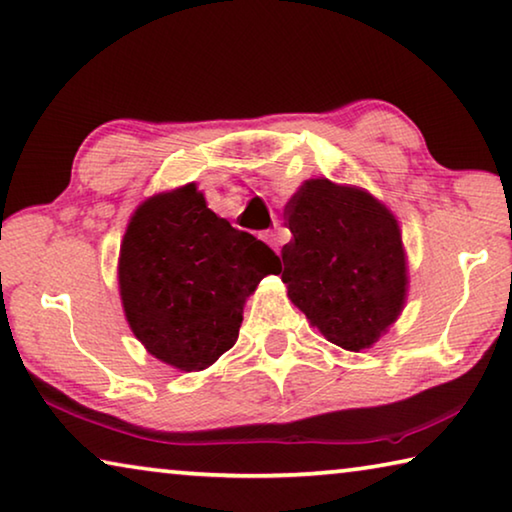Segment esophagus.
Instances as JSON below:
<instances>
[{
  "mask_svg": "<svg viewBox=\"0 0 512 512\" xmlns=\"http://www.w3.org/2000/svg\"><path fill=\"white\" fill-rule=\"evenodd\" d=\"M264 241L269 243V246L275 250V253H280V232L278 230H271V232H264L262 234Z\"/></svg>",
  "mask_w": 512,
  "mask_h": 512,
  "instance_id": "1",
  "label": "esophagus"
}]
</instances>
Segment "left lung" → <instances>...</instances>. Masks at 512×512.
Segmentation results:
<instances>
[{
    "instance_id": "8db88e82",
    "label": "left lung",
    "mask_w": 512,
    "mask_h": 512,
    "mask_svg": "<svg viewBox=\"0 0 512 512\" xmlns=\"http://www.w3.org/2000/svg\"><path fill=\"white\" fill-rule=\"evenodd\" d=\"M287 296L328 342L360 353L399 319L408 298L401 227L369 191L312 177L285 205Z\"/></svg>"
}]
</instances>
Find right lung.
Here are the masks:
<instances>
[{
	"label": "right lung",
	"mask_w": 512,
	"mask_h": 512,
	"mask_svg": "<svg viewBox=\"0 0 512 512\" xmlns=\"http://www.w3.org/2000/svg\"><path fill=\"white\" fill-rule=\"evenodd\" d=\"M280 259L207 207L196 182L154 193L134 209L118 255L125 319L145 351L202 371L239 337L243 305Z\"/></svg>",
	"instance_id": "add662e5"
}]
</instances>
